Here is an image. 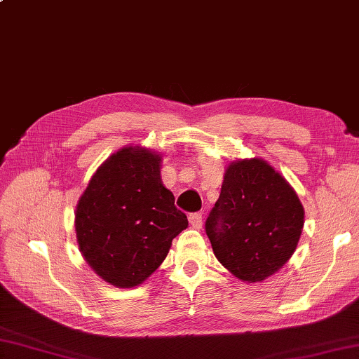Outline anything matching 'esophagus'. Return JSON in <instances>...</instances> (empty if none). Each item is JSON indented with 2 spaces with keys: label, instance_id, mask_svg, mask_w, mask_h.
Listing matches in <instances>:
<instances>
[{
  "label": "esophagus",
  "instance_id": "esophagus-1",
  "mask_svg": "<svg viewBox=\"0 0 359 359\" xmlns=\"http://www.w3.org/2000/svg\"><path fill=\"white\" fill-rule=\"evenodd\" d=\"M188 220H189L191 226H193V228H196V229L202 228V214H200V212H191L188 215Z\"/></svg>",
  "mask_w": 359,
  "mask_h": 359
}]
</instances>
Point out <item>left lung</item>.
<instances>
[{"instance_id": "8db88e82", "label": "left lung", "mask_w": 359, "mask_h": 359, "mask_svg": "<svg viewBox=\"0 0 359 359\" xmlns=\"http://www.w3.org/2000/svg\"><path fill=\"white\" fill-rule=\"evenodd\" d=\"M303 219V205L280 172L260 159L238 161L224 174L205 231L224 268L255 283L292 257Z\"/></svg>"}]
</instances>
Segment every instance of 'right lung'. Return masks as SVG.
Segmentation results:
<instances>
[{
    "label": "right lung",
    "mask_w": 359,
    "mask_h": 359,
    "mask_svg": "<svg viewBox=\"0 0 359 359\" xmlns=\"http://www.w3.org/2000/svg\"><path fill=\"white\" fill-rule=\"evenodd\" d=\"M74 226L81 252L99 277L133 287L159 268L188 219L161 180V157L128 147L91 177Z\"/></svg>",
    "instance_id": "1"
}]
</instances>
